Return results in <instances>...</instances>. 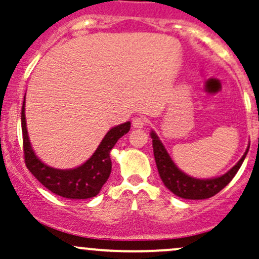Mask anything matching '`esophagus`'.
Wrapping results in <instances>:
<instances>
[{
	"mask_svg": "<svg viewBox=\"0 0 259 259\" xmlns=\"http://www.w3.org/2000/svg\"><path fill=\"white\" fill-rule=\"evenodd\" d=\"M145 124H146V120L145 118H143V116H137V118L133 119V126L137 127V129L145 126Z\"/></svg>",
	"mask_w": 259,
	"mask_h": 259,
	"instance_id": "1",
	"label": "esophagus"
}]
</instances>
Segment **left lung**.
<instances>
[{
    "instance_id": "8db88e82",
    "label": "left lung",
    "mask_w": 259,
    "mask_h": 259,
    "mask_svg": "<svg viewBox=\"0 0 259 259\" xmlns=\"http://www.w3.org/2000/svg\"><path fill=\"white\" fill-rule=\"evenodd\" d=\"M150 135L152 139L155 162H156L160 178H161L165 186L172 194H175L181 198H186V200H205V198H209L219 194L223 187L227 186L231 180L235 178V175L237 174L239 167H241L242 162L246 159V155L249 149L248 146L237 164L233 166L230 171L223 174L222 176L201 180L191 178V176L182 172L178 166L174 164L170 155L166 151L165 146L162 145L156 133L151 132Z\"/></svg>"
}]
</instances>
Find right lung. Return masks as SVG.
Masks as SVG:
<instances>
[{"label":"right lung","instance_id":"add662e5","mask_svg":"<svg viewBox=\"0 0 259 259\" xmlns=\"http://www.w3.org/2000/svg\"><path fill=\"white\" fill-rule=\"evenodd\" d=\"M21 122L22 134H23L24 162L27 168L46 189L53 194L70 200H84L99 194L111 172V149L114 148L116 141L130 130V121L111 127L94 154L84 164L69 170H59L46 165L34 154L27 133L24 102L22 107Z\"/></svg>","mask_w":259,"mask_h":259}]
</instances>
